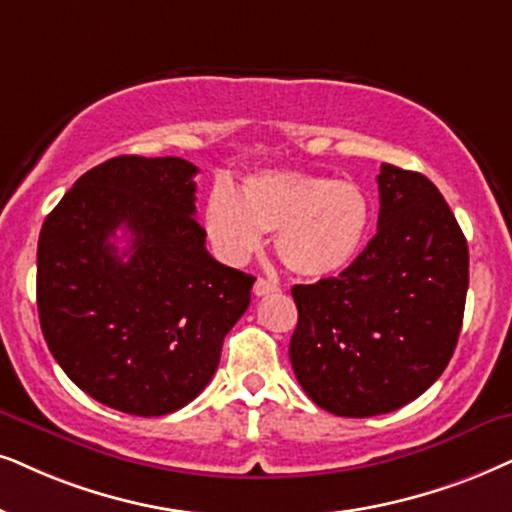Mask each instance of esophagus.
I'll return each mask as SVG.
<instances>
[{
  "mask_svg": "<svg viewBox=\"0 0 512 512\" xmlns=\"http://www.w3.org/2000/svg\"><path fill=\"white\" fill-rule=\"evenodd\" d=\"M274 290H278V283L276 281H269V278H257L255 286H252V293H255L257 297L274 293Z\"/></svg>",
  "mask_w": 512,
  "mask_h": 512,
  "instance_id": "esophagus-1",
  "label": "esophagus"
}]
</instances>
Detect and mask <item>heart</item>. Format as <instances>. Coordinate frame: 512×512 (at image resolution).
<instances>
[{
  "instance_id": "1",
  "label": "heart",
  "mask_w": 512,
  "mask_h": 512,
  "mask_svg": "<svg viewBox=\"0 0 512 512\" xmlns=\"http://www.w3.org/2000/svg\"><path fill=\"white\" fill-rule=\"evenodd\" d=\"M203 226L224 262L243 264L274 231V250L304 278L340 274L357 260L371 226V200L354 181L297 170L255 172L234 193L217 184Z\"/></svg>"
}]
</instances>
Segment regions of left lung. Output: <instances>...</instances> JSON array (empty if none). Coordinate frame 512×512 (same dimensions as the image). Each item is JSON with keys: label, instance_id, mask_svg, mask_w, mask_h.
<instances>
[{"label": "left lung", "instance_id": "left-lung-1", "mask_svg": "<svg viewBox=\"0 0 512 512\" xmlns=\"http://www.w3.org/2000/svg\"><path fill=\"white\" fill-rule=\"evenodd\" d=\"M378 231L335 278L293 286L290 364L321 409L368 418L420 397L449 364L468 293V243L420 172L380 165Z\"/></svg>", "mask_w": 512, "mask_h": 512}]
</instances>
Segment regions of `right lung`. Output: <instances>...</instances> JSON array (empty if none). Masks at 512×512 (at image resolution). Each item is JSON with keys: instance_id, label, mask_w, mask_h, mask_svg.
Listing matches in <instances>:
<instances>
[{"instance_id": "add662e5", "label": "right lung", "mask_w": 512, "mask_h": 512, "mask_svg": "<svg viewBox=\"0 0 512 512\" xmlns=\"http://www.w3.org/2000/svg\"><path fill=\"white\" fill-rule=\"evenodd\" d=\"M196 172L172 155H118L84 172L42 224L44 340L68 378L115 411L165 416L196 399L250 304L255 278L205 248Z\"/></svg>"}]
</instances>
